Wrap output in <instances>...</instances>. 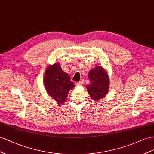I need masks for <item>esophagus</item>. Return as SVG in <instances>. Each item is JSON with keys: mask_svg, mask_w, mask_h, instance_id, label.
Wrapping results in <instances>:
<instances>
[{"mask_svg": "<svg viewBox=\"0 0 154 154\" xmlns=\"http://www.w3.org/2000/svg\"><path fill=\"white\" fill-rule=\"evenodd\" d=\"M83 84H84V82H83L82 81H80L79 82H76V85L77 86H81V85H82Z\"/></svg>", "mask_w": 154, "mask_h": 154, "instance_id": "esophagus-1", "label": "esophagus"}]
</instances>
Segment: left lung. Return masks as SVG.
I'll list each match as a JSON object with an SVG mask.
<instances>
[{
  "mask_svg": "<svg viewBox=\"0 0 154 154\" xmlns=\"http://www.w3.org/2000/svg\"><path fill=\"white\" fill-rule=\"evenodd\" d=\"M90 84L87 85V90L91 99H101L108 93L109 78L102 67L96 66L88 73Z\"/></svg>",
  "mask_w": 154,
  "mask_h": 154,
  "instance_id": "8db88e82",
  "label": "left lung"
}]
</instances>
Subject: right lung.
Listing matches in <instances>:
<instances>
[{"instance_id": "obj_1", "label": "right lung", "mask_w": 154, "mask_h": 154, "mask_svg": "<svg viewBox=\"0 0 154 154\" xmlns=\"http://www.w3.org/2000/svg\"><path fill=\"white\" fill-rule=\"evenodd\" d=\"M44 82L48 95L59 104L65 101L69 90L74 87L69 76L63 71L58 63L47 68Z\"/></svg>"}]
</instances>
